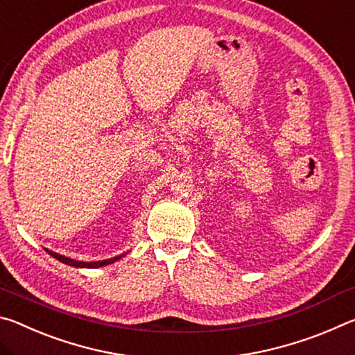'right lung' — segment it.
<instances>
[{"mask_svg":"<svg viewBox=\"0 0 355 355\" xmlns=\"http://www.w3.org/2000/svg\"><path fill=\"white\" fill-rule=\"evenodd\" d=\"M45 250L51 257H55L56 260H59V261L64 263V264H69V266H75V268H101V266H106V264H111L114 261H117V260H120V258L123 257V255H119V257H114V258H107V260H103V261H89L87 263V261H76V260H73V258L59 255V254H56V252H53V250H48V249H45Z\"/></svg>","mask_w":355,"mask_h":355,"instance_id":"right-lung-1","label":"right lung"}]
</instances>
